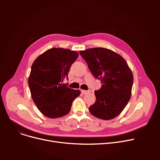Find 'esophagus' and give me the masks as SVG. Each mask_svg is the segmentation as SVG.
<instances>
[{
  "mask_svg": "<svg viewBox=\"0 0 160 160\" xmlns=\"http://www.w3.org/2000/svg\"><path fill=\"white\" fill-rule=\"evenodd\" d=\"M90 91L89 90H81V92L83 93V94H86L87 93H88V92H89Z\"/></svg>",
  "mask_w": 160,
  "mask_h": 160,
  "instance_id": "obj_1",
  "label": "esophagus"
}]
</instances>
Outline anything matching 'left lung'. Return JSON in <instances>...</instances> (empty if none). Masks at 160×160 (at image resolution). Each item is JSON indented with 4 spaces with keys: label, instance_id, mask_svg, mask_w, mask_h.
<instances>
[{
    "label": "left lung",
    "instance_id": "left-lung-1",
    "mask_svg": "<svg viewBox=\"0 0 160 160\" xmlns=\"http://www.w3.org/2000/svg\"><path fill=\"white\" fill-rule=\"evenodd\" d=\"M91 73L100 80L102 87L95 91L96 100L89 110L93 116L104 120L118 116L128 104L133 82L132 72L124 59L105 48L80 51Z\"/></svg>",
    "mask_w": 160,
    "mask_h": 160
}]
</instances>
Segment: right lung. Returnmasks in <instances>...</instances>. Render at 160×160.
<instances>
[{"label":"right lung","mask_w":160,"mask_h":160,"mask_svg":"<svg viewBox=\"0 0 160 160\" xmlns=\"http://www.w3.org/2000/svg\"><path fill=\"white\" fill-rule=\"evenodd\" d=\"M78 54L67 48H52L33 62L28 86L38 110L49 118L63 117L71 110L73 100L80 94L62 83Z\"/></svg>","instance_id":"obj_1"}]
</instances>
